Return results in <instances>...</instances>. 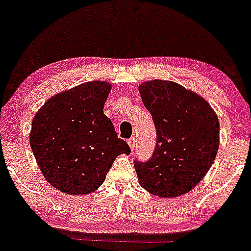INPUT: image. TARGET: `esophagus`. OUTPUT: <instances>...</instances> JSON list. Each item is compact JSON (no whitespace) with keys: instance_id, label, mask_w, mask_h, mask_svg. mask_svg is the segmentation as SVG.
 Returning a JSON list of instances; mask_svg holds the SVG:
<instances>
[{"instance_id":"1","label":"esophagus","mask_w":251,"mask_h":251,"mask_svg":"<svg viewBox=\"0 0 251 251\" xmlns=\"http://www.w3.org/2000/svg\"><path fill=\"white\" fill-rule=\"evenodd\" d=\"M127 143H128L129 148H131L132 151H133V150L135 149V145H137V143H135V138H131V139H128Z\"/></svg>"}]
</instances>
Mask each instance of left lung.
<instances>
[{
	"instance_id": "obj_1",
	"label": "left lung",
	"mask_w": 251,
	"mask_h": 251,
	"mask_svg": "<svg viewBox=\"0 0 251 251\" xmlns=\"http://www.w3.org/2000/svg\"><path fill=\"white\" fill-rule=\"evenodd\" d=\"M157 144L146 163L134 160L140 186L160 198L188 194L211 168L220 146V122L200 94L168 80L140 83Z\"/></svg>"
}]
</instances>
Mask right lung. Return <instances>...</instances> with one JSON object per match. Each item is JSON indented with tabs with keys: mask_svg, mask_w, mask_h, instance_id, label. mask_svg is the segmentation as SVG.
I'll return each instance as SVG.
<instances>
[{
	"mask_svg": "<svg viewBox=\"0 0 251 251\" xmlns=\"http://www.w3.org/2000/svg\"><path fill=\"white\" fill-rule=\"evenodd\" d=\"M107 81H88L57 93L33 118L29 144L46 180L68 195L98 190L119 154L131 152L103 114Z\"/></svg>",
	"mask_w": 251,
	"mask_h": 251,
	"instance_id": "obj_1",
	"label": "right lung"
}]
</instances>
